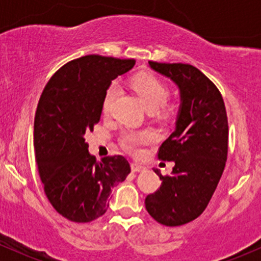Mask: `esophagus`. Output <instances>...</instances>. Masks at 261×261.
<instances>
[{"mask_svg": "<svg viewBox=\"0 0 261 261\" xmlns=\"http://www.w3.org/2000/svg\"><path fill=\"white\" fill-rule=\"evenodd\" d=\"M144 169H145V167H143L141 164H138V163H133V164H131V170H133V173L143 172Z\"/></svg>", "mask_w": 261, "mask_h": 261, "instance_id": "34e87169", "label": "esophagus"}]
</instances>
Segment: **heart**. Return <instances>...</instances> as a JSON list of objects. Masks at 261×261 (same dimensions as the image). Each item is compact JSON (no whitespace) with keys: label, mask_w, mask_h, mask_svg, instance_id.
<instances>
[{"label":"heart","mask_w":261,"mask_h":261,"mask_svg":"<svg viewBox=\"0 0 261 261\" xmlns=\"http://www.w3.org/2000/svg\"><path fill=\"white\" fill-rule=\"evenodd\" d=\"M131 88L138 93L141 102L146 107L147 111H156L163 107L169 97V91L167 86L162 81L158 80L149 73H140L131 80ZM117 87L115 84L110 86L105 93L103 101H102V112L109 114L111 110L112 101L115 98ZM154 140V135L149 131L144 133H128L123 136L122 144L130 151H138L141 145L151 143Z\"/></svg>","instance_id":"heart-1"}]
</instances>
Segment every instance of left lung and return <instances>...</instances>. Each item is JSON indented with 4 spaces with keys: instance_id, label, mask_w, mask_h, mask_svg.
I'll return each instance as SVG.
<instances>
[{
    "instance_id": "8db88e82",
    "label": "left lung",
    "mask_w": 261,
    "mask_h": 261,
    "mask_svg": "<svg viewBox=\"0 0 261 261\" xmlns=\"http://www.w3.org/2000/svg\"><path fill=\"white\" fill-rule=\"evenodd\" d=\"M154 72L179 89L175 128L162 144L159 159L174 162L170 175L145 198L149 215L165 226H180L206 210L225 169L228 125L217 87L196 67L181 63L149 62Z\"/></svg>"
}]
</instances>
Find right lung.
<instances>
[{"label": "right lung", "mask_w": 261, "mask_h": 261, "mask_svg": "<svg viewBox=\"0 0 261 261\" xmlns=\"http://www.w3.org/2000/svg\"><path fill=\"white\" fill-rule=\"evenodd\" d=\"M134 65L133 59L86 55L60 68L40 97L34 121L39 174L50 203L73 222L105 215L112 188L131 172L121 155L97 162L84 135L101 118L111 82Z\"/></svg>", "instance_id": "right-lung-1"}]
</instances>
